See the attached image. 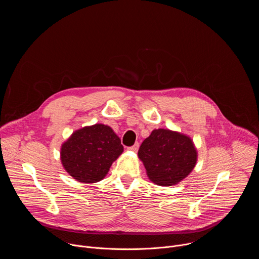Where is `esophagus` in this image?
Listing matches in <instances>:
<instances>
[{
  "mask_svg": "<svg viewBox=\"0 0 259 259\" xmlns=\"http://www.w3.org/2000/svg\"><path fill=\"white\" fill-rule=\"evenodd\" d=\"M138 149H139V143H138V142H136V143H135L133 146H130V147H128V150H129V151H131V152H134V153H137Z\"/></svg>",
  "mask_w": 259,
  "mask_h": 259,
  "instance_id": "34e87169",
  "label": "esophagus"
}]
</instances>
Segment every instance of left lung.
Here are the masks:
<instances>
[{
  "label": "left lung",
  "instance_id": "1",
  "mask_svg": "<svg viewBox=\"0 0 259 259\" xmlns=\"http://www.w3.org/2000/svg\"><path fill=\"white\" fill-rule=\"evenodd\" d=\"M138 158L152 182L170 187L192 173L198 161V151L189 135L160 128L143 140Z\"/></svg>",
  "mask_w": 259,
  "mask_h": 259
}]
</instances>
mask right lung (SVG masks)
Returning <instances> with one entry per match:
<instances>
[{"label":"right lung","mask_w":259,"mask_h":259,"mask_svg":"<svg viewBox=\"0 0 259 259\" xmlns=\"http://www.w3.org/2000/svg\"><path fill=\"white\" fill-rule=\"evenodd\" d=\"M123 152L120 137L109 126L99 123L73 131L61 144L60 162L73 179L96 183Z\"/></svg>","instance_id":"right-lung-1"}]
</instances>
